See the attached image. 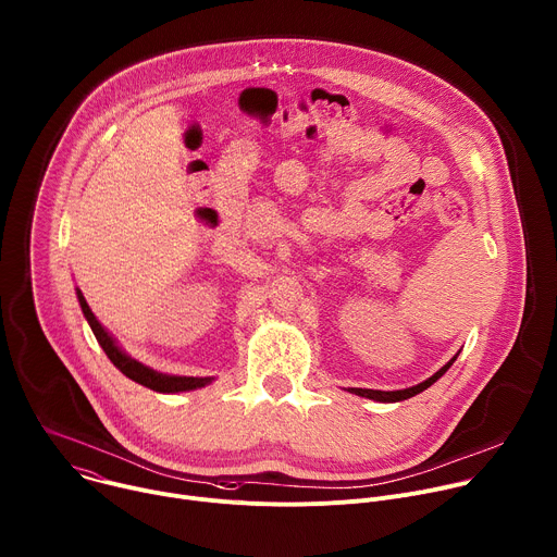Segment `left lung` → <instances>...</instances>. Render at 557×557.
Masks as SVG:
<instances>
[{"instance_id":"8db88e82","label":"left lung","mask_w":557,"mask_h":557,"mask_svg":"<svg viewBox=\"0 0 557 557\" xmlns=\"http://www.w3.org/2000/svg\"><path fill=\"white\" fill-rule=\"evenodd\" d=\"M457 360V356H453L440 372H435L431 379H426L424 383H420V385H416V387H409V389H400V392H379V389H356V387H351V389H347L349 394H356V396H360V398H369V400H376V403H400V400H407V398H413V396H418V394H422L424 389H429L433 383H437L446 372H448V367L453 364Z\"/></svg>"}]
</instances>
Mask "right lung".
Here are the masks:
<instances>
[{"label":"right lung","mask_w":557,"mask_h":557,"mask_svg":"<svg viewBox=\"0 0 557 557\" xmlns=\"http://www.w3.org/2000/svg\"><path fill=\"white\" fill-rule=\"evenodd\" d=\"M76 295H78V301H81L83 314H85V319L89 321V325H91V330H94V334H96V338H98L100 347L104 349V354L109 356V360L120 369V372H122L126 379H131V381H135V383H139V385H144V387H148V389H152V392H159V394L193 392V389H199V387H206V385H210V383H212V379L168 376V374H159V372H154V369H150V367L141 364L139 360L131 358L126 351H122V349H120V345L115 343V338H113V336H111V334L100 325V321L96 319V314H94V312H91V308L87 306V301H85L83 293H81V290H76Z\"/></svg>","instance_id":"1"}]
</instances>
